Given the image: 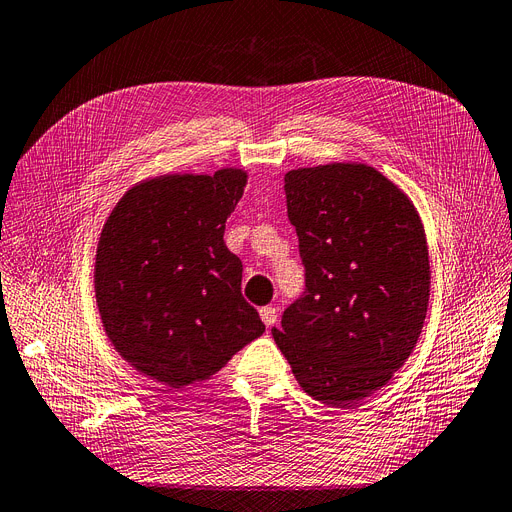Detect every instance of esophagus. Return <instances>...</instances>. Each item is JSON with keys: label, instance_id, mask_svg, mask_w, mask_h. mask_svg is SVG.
<instances>
[{"label": "esophagus", "instance_id": "obj_1", "mask_svg": "<svg viewBox=\"0 0 512 512\" xmlns=\"http://www.w3.org/2000/svg\"><path fill=\"white\" fill-rule=\"evenodd\" d=\"M260 319L264 321V325H267V327H273L277 323V309H275V306H262Z\"/></svg>", "mask_w": 512, "mask_h": 512}]
</instances>
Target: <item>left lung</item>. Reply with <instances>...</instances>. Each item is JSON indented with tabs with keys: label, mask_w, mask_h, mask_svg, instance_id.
<instances>
[{
	"label": "left lung",
	"mask_w": 512,
	"mask_h": 512,
	"mask_svg": "<svg viewBox=\"0 0 512 512\" xmlns=\"http://www.w3.org/2000/svg\"><path fill=\"white\" fill-rule=\"evenodd\" d=\"M304 292L273 338L317 401L353 407L384 386L414 351L431 271L407 195L363 163L285 174Z\"/></svg>",
	"instance_id": "8db88e82"
}]
</instances>
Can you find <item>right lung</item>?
Instances as JSON below:
<instances>
[{"label": "right lung", "mask_w": 512, "mask_h": 512, "mask_svg": "<svg viewBox=\"0 0 512 512\" xmlns=\"http://www.w3.org/2000/svg\"><path fill=\"white\" fill-rule=\"evenodd\" d=\"M248 174H170L132 187L100 233L94 290L105 332L138 372L168 388L216 374L264 332L241 294L224 222Z\"/></svg>", "instance_id": "add662e5"}]
</instances>
